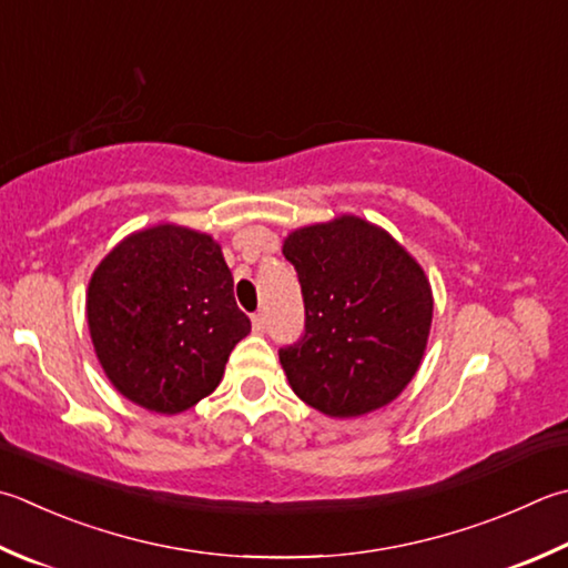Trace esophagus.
I'll use <instances>...</instances> for the list:
<instances>
[{
	"instance_id": "esophagus-1",
	"label": "esophagus",
	"mask_w": 568,
	"mask_h": 568,
	"mask_svg": "<svg viewBox=\"0 0 568 568\" xmlns=\"http://www.w3.org/2000/svg\"><path fill=\"white\" fill-rule=\"evenodd\" d=\"M264 314L262 312H256V314H252V328H254V334H262L264 331Z\"/></svg>"
}]
</instances>
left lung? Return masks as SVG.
Segmentation results:
<instances>
[{
	"mask_svg": "<svg viewBox=\"0 0 568 568\" xmlns=\"http://www.w3.org/2000/svg\"><path fill=\"white\" fill-rule=\"evenodd\" d=\"M304 296V334L280 348L292 390L331 417L388 405L415 376L433 292L388 232L344 215L284 242Z\"/></svg>",
	"mask_w": 568,
	"mask_h": 568,
	"instance_id": "8db88e82",
	"label": "left lung"
}]
</instances>
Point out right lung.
I'll use <instances>...</instances> for the list:
<instances>
[{"label": "right lung", "mask_w": 568, "mask_h": 568, "mask_svg": "<svg viewBox=\"0 0 568 568\" xmlns=\"http://www.w3.org/2000/svg\"><path fill=\"white\" fill-rule=\"evenodd\" d=\"M220 244L158 224L125 237L93 272L85 298L105 376L128 400L183 413L217 388L232 348L250 334Z\"/></svg>", "instance_id": "1"}]
</instances>
